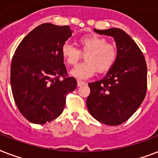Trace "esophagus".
Listing matches in <instances>:
<instances>
[{"mask_svg": "<svg viewBox=\"0 0 158 158\" xmlns=\"http://www.w3.org/2000/svg\"><path fill=\"white\" fill-rule=\"evenodd\" d=\"M86 84L84 81H82V80H79V79H78V81H77V85H78V87H80L82 86V85H84V84Z\"/></svg>", "mask_w": 158, "mask_h": 158, "instance_id": "1", "label": "esophagus"}]
</instances>
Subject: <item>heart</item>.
Here are the masks:
<instances>
[{
    "label": "heart",
    "instance_id": "b5f03b06",
    "mask_svg": "<svg viewBox=\"0 0 158 158\" xmlns=\"http://www.w3.org/2000/svg\"><path fill=\"white\" fill-rule=\"evenodd\" d=\"M80 51L85 53L82 64H78L70 71L72 76L78 79H87L95 74L108 71L114 65L117 58V48L115 45L107 43L102 37L96 34H89L79 38ZM61 54L67 64L74 65L81 57V53L70 43H64L61 48Z\"/></svg>",
    "mask_w": 158,
    "mask_h": 158
}]
</instances>
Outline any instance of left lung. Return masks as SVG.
Listing matches in <instances>:
<instances>
[{
	"instance_id": "1",
	"label": "left lung",
	"mask_w": 158,
	"mask_h": 158,
	"mask_svg": "<svg viewBox=\"0 0 158 158\" xmlns=\"http://www.w3.org/2000/svg\"><path fill=\"white\" fill-rule=\"evenodd\" d=\"M94 31L114 38L117 58L103 79L89 84L91 92L87 107L99 122L120 125L132 116L144 99L147 64L139 48L125 31L117 28Z\"/></svg>"
}]
</instances>
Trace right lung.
Wrapping results in <instances>:
<instances>
[{
  "mask_svg": "<svg viewBox=\"0 0 158 158\" xmlns=\"http://www.w3.org/2000/svg\"><path fill=\"white\" fill-rule=\"evenodd\" d=\"M74 31L69 26L46 23L36 27L19 43L10 68V85L20 113L28 121L43 125L64 110L65 97L77 87L67 77L61 48ZM60 76L64 77L60 80Z\"/></svg>",
  "mask_w": 158,
  "mask_h": 158,
  "instance_id": "add662e5",
  "label": "right lung"
}]
</instances>
